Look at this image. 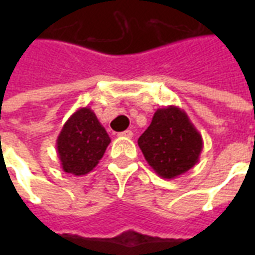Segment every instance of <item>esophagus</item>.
Segmentation results:
<instances>
[{"instance_id":"obj_1","label":"esophagus","mask_w":255,"mask_h":255,"mask_svg":"<svg viewBox=\"0 0 255 255\" xmlns=\"http://www.w3.org/2000/svg\"><path fill=\"white\" fill-rule=\"evenodd\" d=\"M133 132L131 129H127V131H123V132L119 133V136H123V138H132Z\"/></svg>"}]
</instances>
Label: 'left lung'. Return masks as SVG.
Wrapping results in <instances>:
<instances>
[{"label": "left lung", "mask_w": 255, "mask_h": 255, "mask_svg": "<svg viewBox=\"0 0 255 255\" xmlns=\"http://www.w3.org/2000/svg\"><path fill=\"white\" fill-rule=\"evenodd\" d=\"M138 144L158 176L175 179L197 164L203 140L186 112L177 106H166L155 111Z\"/></svg>", "instance_id": "8db88e82"}]
</instances>
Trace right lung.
<instances>
[{
	"mask_svg": "<svg viewBox=\"0 0 255 255\" xmlns=\"http://www.w3.org/2000/svg\"><path fill=\"white\" fill-rule=\"evenodd\" d=\"M111 138L90 108H80L68 119L58 135L57 154L67 173L82 176L104 157Z\"/></svg>",
	"mask_w": 255,
	"mask_h": 255,
	"instance_id": "1",
	"label": "right lung"
}]
</instances>
